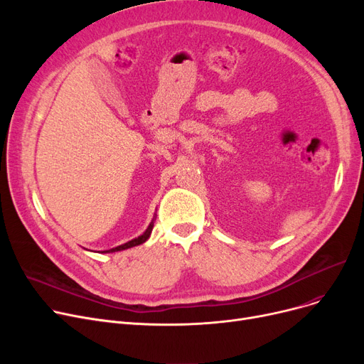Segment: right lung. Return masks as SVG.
Here are the masks:
<instances>
[{
    "label": "right lung",
    "mask_w": 364,
    "mask_h": 364,
    "mask_svg": "<svg viewBox=\"0 0 364 364\" xmlns=\"http://www.w3.org/2000/svg\"><path fill=\"white\" fill-rule=\"evenodd\" d=\"M155 220L156 218H153L151 220V223L149 224V227L146 228V232L141 235V236H139V237H136V239H132V240H129V242H127V243H124V245H119V246H117V247H112V250H109V251H103L105 254L107 252H118V251H124V250H128V247H132V246H137V245H141V243H144L149 237H150V233H151V230H153V224H155Z\"/></svg>",
    "instance_id": "1"
}]
</instances>
